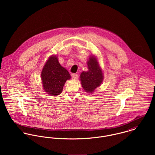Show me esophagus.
<instances>
[{"label": "esophagus", "mask_w": 155, "mask_h": 155, "mask_svg": "<svg viewBox=\"0 0 155 155\" xmlns=\"http://www.w3.org/2000/svg\"><path fill=\"white\" fill-rule=\"evenodd\" d=\"M78 76L77 74H75V73L71 74V78H72L73 79H74V80L77 79H78Z\"/></svg>", "instance_id": "34e87169"}]
</instances>
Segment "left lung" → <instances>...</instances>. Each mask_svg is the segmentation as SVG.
<instances>
[{"mask_svg":"<svg viewBox=\"0 0 155 155\" xmlns=\"http://www.w3.org/2000/svg\"><path fill=\"white\" fill-rule=\"evenodd\" d=\"M88 69L82 71L80 75V80L83 89L88 93H93L95 89L100 87L103 81V73L99 65L97 58L91 55L87 61Z\"/></svg>","mask_w":155,"mask_h":155,"instance_id":"8db88e82","label":"left lung"}]
</instances>
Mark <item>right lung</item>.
Instances as JSON below:
<instances>
[{
	"label": "right lung",
	"mask_w": 155,
	"mask_h": 155,
	"mask_svg": "<svg viewBox=\"0 0 155 155\" xmlns=\"http://www.w3.org/2000/svg\"><path fill=\"white\" fill-rule=\"evenodd\" d=\"M71 78L66 69L61 66L56 55L47 60L41 73L42 83L45 91L52 96L60 95L67 80Z\"/></svg>",
	"instance_id": "obj_1"
}]
</instances>
